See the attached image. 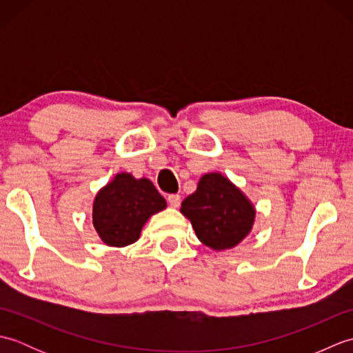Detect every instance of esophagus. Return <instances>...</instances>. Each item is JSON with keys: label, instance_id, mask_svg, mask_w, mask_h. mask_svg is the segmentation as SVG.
I'll return each mask as SVG.
<instances>
[{"label": "esophagus", "instance_id": "34e87169", "mask_svg": "<svg viewBox=\"0 0 353 353\" xmlns=\"http://www.w3.org/2000/svg\"><path fill=\"white\" fill-rule=\"evenodd\" d=\"M167 200H168L170 206H172V208H177L179 205H181V196H179V194H170Z\"/></svg>", "mask_w": 353, "mask_h": 353}]
</instances>
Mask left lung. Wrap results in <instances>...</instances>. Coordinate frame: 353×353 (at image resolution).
<instances>
[{
	"label": "left lung",
	"instance_id": "left-lung-1",
	"mask_svg": "<svg viewBox=\"0 0 353 353\" xmlns=\"http://www.w3.org/2000/svg\"><path fill=\"white\" fill-rule=\"evenodd\" d=\"M181 212L190 219L200 241L214 250L241 243L254 221L250 201L220 172L200 179L197 191L182 201Z\"/></svg>",
	"mask_w": 353,
	"mask_h": 353
}]
</instances>
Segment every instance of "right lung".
<instances>
[{
  "label": "right lung",
  "instance_id": "1",
  "mask_svg": "<svg viewBox=\"0 0 353 353\" xmlns=\"http://www.w3.org/2000/svg\"><path fill=\"white\" fill-rule=\"evenodd\" d=\"M165 208L167 201L148 179L121 172L97 194L94 228L104 244L124 247L137 241L145 221Z\"/></svg>",
  "mask_w": 353,
  "mask_h": 353
}]
</instances>
